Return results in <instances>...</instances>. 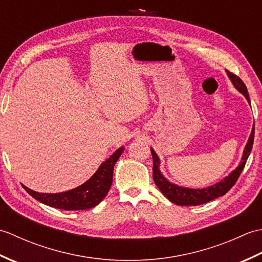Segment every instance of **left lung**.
Masks as SVG:
<instances>
[{
    "instance_id": "left-lung-1",
    "label": "left lung",
    "mask_w": 262,
    "mask_h": 262,
    "mask_svg": "<svg viewBox=\"0 0 262 262\" xmlns=\"http://www.w3.org/2000/svg\"><path fill=\"white\" fill-rule=\"evenodd\" d=\"M226 74L230 77L232 84L234 85L236 90L246 97L249 104H251L250 103L248 89L246 84L243 83V81L240 79V77L232 74L231 72H229L227 70H226ZM253 138H254V124L251 130V134L249 136L247 145L244 147L241 162L238 163L236 169L233 170L229 176L225 177L224 179H222L217 183H215V185L207 188H202V189L186 188V187L178 186L176 183L170 182L162 174V172H161L160 159L158 157V154L155 153L154 149L151 147L152 158H153V179H154L155 185L158 186L161 192L164 194V197L168 198L170 202L179 206H197V205L208 203L210 200H213L217 197L224 196V194L235 185L236 180L238 179V177H240L244 165L247 163L249 155L251 153L252 145H253Z\"/></svg>"
}]
</instances>
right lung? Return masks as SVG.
<instances>
[{
	"label": "right lung",
	"mask_w": 262,
	"mask_h": 262,
	"mask_svg": "<svg viewBox=\"0 0 262 262\" xmlns=\"http://www.w3.org/2000/svg\"><path fill=\"white\" fill-rule=\"evenodd\" d=\"M124 149L125 147H119L109 159L101 163L90 179L69 191L42 193L33 191L24 185L22 187L31 197L37 199L38 202L51 206V207L64 210H82L96 207L105 197L113 185L114 166Z\"/></svg>",
	"instance_id": "add662e5"
}]
</instances>
